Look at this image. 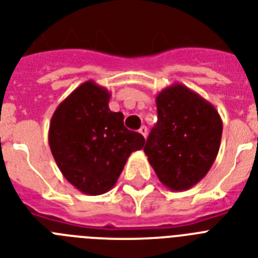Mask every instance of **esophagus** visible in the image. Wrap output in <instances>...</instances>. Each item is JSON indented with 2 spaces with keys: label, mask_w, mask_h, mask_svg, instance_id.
<instances>
[{
  "label": "esophagus",
  "mask_w": 258,
  "mask_h": 258,
  "mask_svg": "<svg viewBox=\"0 0 258 258\" xmlns=\"http://www.w3.org/2000/svg\"><path fill=\"white\" fill-rule=\"evenodd\" d=\"M139 133L142 134V135H143L144 138H146V136H147V133H148L147 127H146V125H142V127H140V130H139Z\"/></svg>",
  "instance_id": "esophagus-1"
}]
</instances>
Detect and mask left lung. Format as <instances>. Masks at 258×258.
Returning a JSON list of instances; mask_svg holds the SVG:
<instances>
[{"label": "left lung", "mask_w": 258, "mask_h": 258, "mask_svg": "<svg viewBox=\"0 0 258 258\" xmlns=\"http://www.w3.org/2000/svg\"><path fill=\"white\" fill-rule=\"evenodd\" d=\"M158 123L144 152L163 185L187 190L208 173L219 154L223 120L208 100L175 83L156 96Z\"/></svg>", "instance_id": "1"}]
</instances>
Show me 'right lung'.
Instances as JSON below:
<instances>
[{
	"mask_svg": "<svg viewBox=\"0 0 258 258\" xmlns=\"http://www.w3.org/2000/svg\"><path fill=\"white\" fill-rule=\"evenodd\" d=\"M107 89L87 81L60 102L49 128L58 168L86 195L106 194L120 176L127 159L142 150L144 138L124 127L122 112L108 107Z\"/></svg>",
	"mask_w": 258,
	"mask_h": 258,
	"instance_id": "1",
	"label": "right lung"
}]
</instances>
